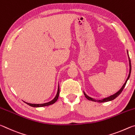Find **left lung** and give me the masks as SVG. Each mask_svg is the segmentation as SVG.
<instances>
[{"label":"left lung","mask_w":135,"mask_h":135,"mask_svg":"<svg viewBox=\"0 0 135 135\" xmlns=\"http://www.w3.org/2000/svg\"><path fill=\"white\" fill-rule=\"evenodd\" d=\"M127 55H128V58H129V67H130V69H129V76H128V77L127 79L126 80V82L124 83V84H123V86L122 87V88L120 89L118 91V92L117 93H115V94H114L113 95L110 96V97H107V98H104L103 99H101V100H96L95 99H93V98H90L89 97V96L87 95L85 92H83L84 93V96H85V97L88 99V100H92V101H95V102H108V101H110V100H113L114 99H115L116 98H117L118 95H119L121 93H122V92L123 90V89L124 88V87L126 86V83L128 80H129V77H130V76H131V59H130L129 58V54H128V51H127Z\"/></svg>","instance_id":"obj_1"}]
</instances>
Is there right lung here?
Segmentation results:
<instances>
[{
  "mask_svg": "<svg viewBox=\"0 0 135 135\" xmlns=\"http://www.w3.org/2000/svg\"><path fill=\"white\" fill-rule=\"evenodd\" d=\"M59 87L58 85V91H57V93L55 96V97L53 99H52L51 101L48 102H46V103H44V104H30V103H28V102H26L24 101L25 103H26L27 105H28L31 106V107H46V106H49L50 105H52L54 104L55 102L58 99V97H59Z\"/></svg>",
  "mask_w": 135,
  "mask_h": 135,
  "instance_id": "add662e5",
  "label": "right lung"
}]
</instances>
